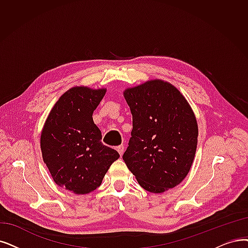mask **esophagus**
Instances as JSON below:
<instances>
[{
  "instance_id": "esophagus-1",
  "label": "esophagus",
  "mask_w": 248,
  "mask_h": 248,
  "mask_svg": "<svg viewBox=\"0 0 248 248\" xmlns=\"http://www.w3.org/2000/svg\"><path fill=\"white\" fill-rule=\"evenodd\" d=\"M116 151L118 152V154L121 155V157L123 156V154H124V147L123 146V145H121V146H117L116 147Z\"/></svg>"
}]
</instances>
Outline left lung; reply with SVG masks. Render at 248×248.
<instances>
[{
    "instance_id": "obj_1",
    "label": "left lung",
    "mask_w": 248,
    "mask_h": 248,
    "mask_svg": "<svg viewBox=\"0 0 248 248\" xmlns=\"http://www.w3.org/2000/svg\"><path fill=\"white\" fill-rule=\"evenodd\" d=\"M133 131L123 156L144 189L160 193L187 175L198 144V124L189 104L171 84L153 80L126 89Z\"/></svg>"
}]
</instances>
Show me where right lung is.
Here are the masks:
<instances>
[{"label": "right lung", "instance_id": "add662e5", "mask_svg": "<svg viewBox=\"0 0 248 248\" xmlns=\"http://www.w3.org/2000/svg\"><path fill=\"white\" fill-rule=\"evenodd\" d=\"M105 89L74 87L62 94L49 112L40 138L42 158L56 184L77 195L100 186L105 173L120 158L102 144L93 111Z\"/></svg>", "mask_w": 248, "mask_h": 248}]
</instances>
